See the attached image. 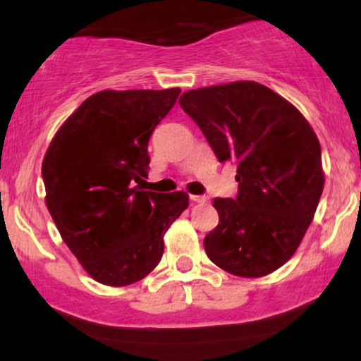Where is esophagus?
<instances>
[{"instance_id":"34e87169","label":"esophagus","mask_w":361,"mask_h":361,"mask_svg":"<svg viewBox=\"0 0 361 361\" xmlns=\"http://www.w3.org/2000/svg\"><path fill=\"white\" fill-rule=\"evenodd\" d=\"M192 200L195 204H207V202H209V197H207V195H192Z\"/></svg>"}]
</instances>
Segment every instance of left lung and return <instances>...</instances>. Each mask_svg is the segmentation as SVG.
Segmentation results:
<instances>
[{
  "instance_id": "1",
  "label": "left lung",
  "mask_w": 361,
  "mask_h": 361,
  "mask_svg": "<svg viewBox=\"0 0 361 361\" xmlns=\"http://www.w3.org/2000/svg\"><path fill=\"white\" fill-rule=\"evenodd\" d=\"M180 105L221 163L238 166L235 198H215L210 261L256 279L292 258L324 188L321 144L292 103L255 81L186 91Z\"/></svg>"
}]
</instances>
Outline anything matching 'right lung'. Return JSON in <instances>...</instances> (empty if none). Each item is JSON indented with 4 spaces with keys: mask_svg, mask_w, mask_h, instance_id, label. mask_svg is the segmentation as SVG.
I'll use <instances>...</instances> for the list:
<instances>
[{
    "mask_svg": "<svg viewBox=\"0 0 361 361\" xmlns=\"http://www.w3.org/2000/svg\"><path fill=\"white\" fill-rule=\"evenodd\" d=\"M180 91L94 93L62 123L44 157L49 212L82 268L103 285L126 287L154 270L164 233L188 207L185 192L135 185L147 178L152 130Z\"/></svg>",
    "mask_w": 361,
    "mask_h": 361,
    "instance_id": "add662e5",
    "label": "right lung"
}]
</instances>
